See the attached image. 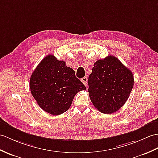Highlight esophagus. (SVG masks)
<instances>
[{"mask_svg":"<svg viewBox=\"0 0 158 158\" xmlns=\"http://www.w3.org/2000/svg\"><path fill=\"white\" fill-rule=\"evenodd\" d=\"M81 81V82L84 84V85H85V86L87 85V79L86 77H83Z\"/></svg>","mask_w":158,"mask_h":158,"instance_id":"34e87169","label":"esophagus"}]
</instances>
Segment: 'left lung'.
<instances>
[{
	"instance_id": "obj_1",
	"label": "left lung",
	"mask_w": 158,
	"mask_h": 158,
	"mask_svg": "<svg viewBox=\"0 0 158 158\" xmlns=\"http://www.w3.org/2000/svg\"><path fill=\"white\" fill-rule=\"evenodd\" d=\"M88 85L95 107L102 113L112 114L118 111L129 98L134 78L129 69L110 55L95 62Z\"/></svg>"
}]
</instances>
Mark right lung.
Returning <instances> with one entry per match:
<instances>
[{"label":"right lung","instance_id":"obj_1","mask_svg":"<svg viewBox=\"0 0 158 158\" xmlns=\"http://www.w3.org/2000/svg\"><path fill=\"white\" fill-rule=\"evenodd\" d=\"M29 87L40 107L56 116L67 111L75 95L86 89L74 70L52 54L46 56L35 68Z\"/></svg>","mask_w":158,"mask_h":158}]
</instances>
